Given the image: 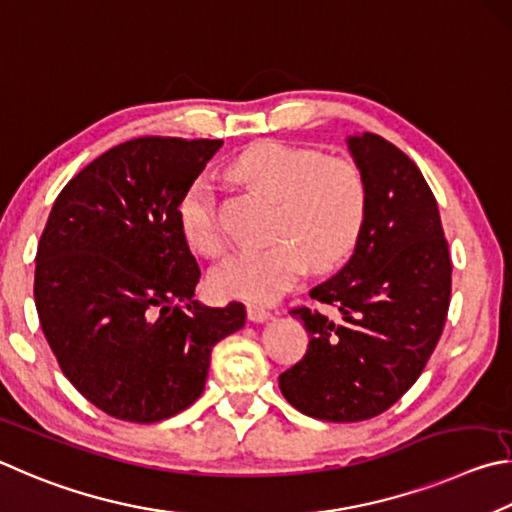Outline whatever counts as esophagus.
<instances>
[{
    "label": "esophagus",
    "mask_w": 512,
    "mask_h": 512,
    "mask_svg": "<svg viewBox=\"0 0 512 512\" xmlns=\"http://www.w3.org/2000/svg\"><path fill=\"white\" fill-rule=\"evenodd\" d=\"M247 317L249 321H256V324H263V321H267L272 317V312L263 308V306H256V303H249L247 306Z\"/></svg>",
    "instance_id": "esophagus-1"
}]
</instances>
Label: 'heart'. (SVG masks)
<instances>
[{"label":"heart","mask_w":512,"mask_h":512,"mask_svg":"<svg viewBox=\"0 0 512 512\" xmlns=\"http://www.w3.org/2000/svg\"><path fill=\"white\" fill-rule=\"evenodd\" d=\"M229 175L276 202L272 247L240 251L211 272V288L224 299L272 303L292 290L312 263L330 270L353 249L366 213L360 170L346 159L281 141L251 143L231 159ZM177 220L184 238L204 256L224 251L215 200L204 179L179 197Z\"/></svg>","instance_id":"heart-1"}]
</instances>
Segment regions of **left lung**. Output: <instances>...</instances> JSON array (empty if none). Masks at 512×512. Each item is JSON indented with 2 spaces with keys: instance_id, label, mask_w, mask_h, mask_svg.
<instances>
[{
  "instance_id": "obj_1",
  "label": "left lung",
  "mask_w": 512,
  "mask_h": 512,
  "mask_svg": "<svg viewBox=\"0 0 512 512\" xmlns=\"http://www.w3.org/2000/svg\"><path fill=\"white\" fill-rule=\"evenodd\" d=\"M346 146L364 179V222L351 261L310 290L337 317L292 310L310 344L279 375L292 407L330 423L373 418L405 396L434 353L452 292L441 213L418 166L373 132Z\"/></svg>"
}]
</instances>
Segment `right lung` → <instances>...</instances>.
Here are the masks:
<instances>
[{
	"instance_id": "add662e5",
	"label": "right lung",
	"mask_w": 512,
	"mask_h": 512,
	"mask_svg": "<svg viewBox=\"0 0 512 512\" xmlns=\"http://www.w3.org/2000/svg\"><path fill=\"white\" fill-rule=\"evenodd\" d=\"M220 139L141 137L62 188L35 256V308L67 380L119 420L157 423L200 398L213 346L245 326L238 301L195 299L200 267L179 197Z\"/></svg>"
}]
</instances>
